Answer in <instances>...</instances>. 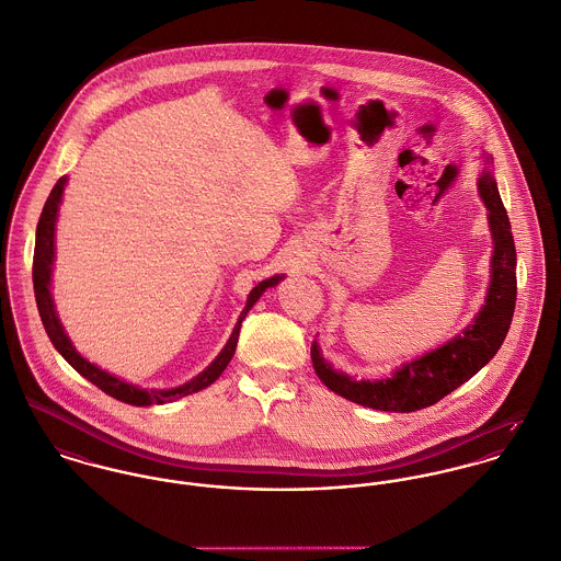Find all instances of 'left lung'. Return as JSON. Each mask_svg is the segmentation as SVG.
<instances>
[{
    "label": "left lung",
    "instance_id": "1",
    "mask_svg": "<svg viewBox=\"0 0 561 561\" xmlns=\"http://www.w3.org/2000/svg\"><path fill=\"white\" fill-rule=\"evenodd\" d=\"M490 160L480 176V196L488 209V225L494 241L490 289L480 313L458 336L445 345L427 352L425 356L401 365L385 380H354L336 369L321 356L318 341L311 345V358L321 382L345 400L387 412H414L443 400L499 352L516 307V248L512 227L496 181L490 170Z\"/></svg>",
    "mask_w": 561,
    "mask_h": 561
}]
</instances>
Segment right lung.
<instances>
[{
  "label": "right lung",
  "instance_id": "1",
  "mask_svg": "<svg viewBox=\"0 0 561 561\" xmlns=\"http://www.w3.org/2000/svg\"><path fill=\"white\" fill-rule=\"evenodd\" d=\"M65 183H67V176H62L45 207H43V214H41V220H38V227H36V245H34V265H32V280H34V294H36V307H38V313H41V321L54 343V347L65 356V360L81 374L85 380H90L94 387H99L103 393H107L110 398L114 400L125 401V403H131V405H151V403H168V401L179 400V398H185V396H192V393H198L203 391L205 387L214 385L220 374L227 369V365L231 363L233 354H236V347H238V339H240L241 321L245 318V313L254 307V302L261 298V294L267 289V287H274L278 285V280L283 276H272L267 280H261L250 294H248V300H245V307L241 311L240 320L236 323L225 350L218 354V358L203 371L198 374L196 378H192L190 382H185L183 387H176V389H168V391H158V389H138L134 385H127L125 380L99 369L96 365L88 363L83 356L78 354V350L73 347L71 339L67 336L62 323L56 316V307H54V300H51V267H54V238H56V220H58V209H60V201H62V192H65Z\"/></svg>",
  "mask_w": 561,
  "mask_h": 561
}]
</instances>
